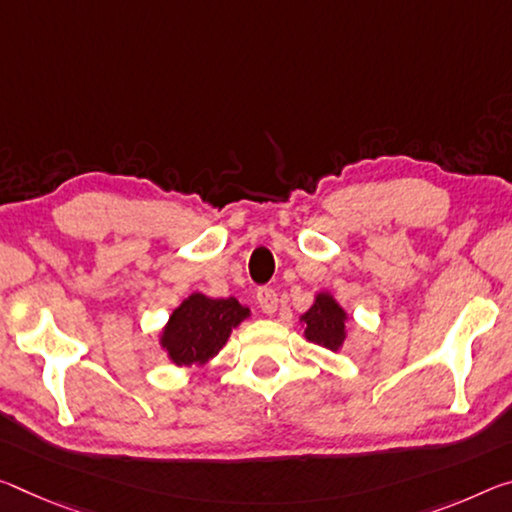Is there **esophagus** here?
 Segmentation results:
<instances>
[{
  "instance_id": "1",
  "label": "esophagus",
  "mask_w": 512,
  "mask_h": 512,
  "mask_svg": "<svg viewBox=\"0 0 512 512\" xmlns=\"http://www.w3.org/2000/svg\"><path fill=\"white\" fill-rule=\"evenodd\" d=\"M257 305L264 314H269V316L275 314L278 312V294H275V291L269 287H262L257 291Z\"/></svg>"
}]
</instances>
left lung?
<instances>
[{
  "mask_svg": "<svg viewBox=\"0 0 512 512\" xmlns=\"http://www.w3.org/2000/svg\"><path fill=\"white\" fill-rule=\"evenodd\" d=\"M300 321L305 323V337L328 351H339L346 339L348 314L330 294H316L314 305L307 310Z\"/></svg>",
  "mask_w": 512,
  "mask_h": 512,
  "instance_id": "left-lung-1",
  "label": "left lung"
}]
</instances>
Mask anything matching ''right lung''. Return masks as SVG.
<instances>
[{"mask_svg": "<svg viewBox=\"0 0 512 512\" xmlns=\"http://www.w3.org/2000/svg\"><path fill=\"white\" fill-rule=\"evenodd\" d=\"M248 316V307H243L234 296L209 298L205 294H191L170 314L159 344L166 348L170 362L177 367L205 364L221 351L232 330Z\"/></svg>", "mask_w": 512, "mask_h": 512, "instance_id": "obj_1", "label": "right lung"}]
</instances>
